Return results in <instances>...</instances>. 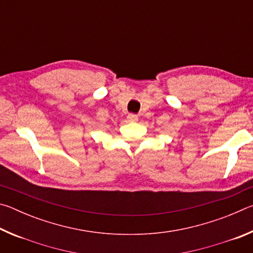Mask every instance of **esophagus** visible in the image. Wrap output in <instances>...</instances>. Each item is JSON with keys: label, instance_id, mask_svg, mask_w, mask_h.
Returning <instances> with one entry per match:
<instances>
[{"label": "esophagus", "instance_id": "obj_1", "mask_svg": "<svg viewBox=\"0 0 253 253\" xmlns=\"http://www.w3.org/2000/svg\"><path fill=\"white\" fill-rule=\"evenodd\" d=\"M137 116H135V115H128V121L129 122H137Z\"/></svg>", "mask_w": 253, "mask_h": 253}]
</instances>
